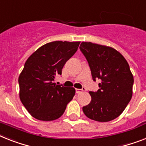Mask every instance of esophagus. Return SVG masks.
<instances>
[{"instance_id": "1", "label": "esophagus", "mask_w": 146, "mask_h": 146, "mask_svg": "<svg viewBox=\"0 0 146 146\" xmlns=\"http://www.w3.org/2000/svg\"><path fill=\"white\" fill-rule=\"evenodd\" d=\"M76 92L77 94L82 93V92H83V89H78V88H76Z\"/></svg>"}]
</instances>
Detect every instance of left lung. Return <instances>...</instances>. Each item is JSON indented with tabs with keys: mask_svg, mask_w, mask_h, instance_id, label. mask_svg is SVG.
I'll return each mask as SVG.
<instances>
[{
	"mask_svg": "<svg viewBox=\"0 0 146 146\" xmlns=\"http://www.w3.org/2000/svg\"><path fill=\"white\" fill-rule=\"evenodd\" d=\"M79 48L87 59L94 81L100 89L90 92L92 100L82 110L88 118L106 122L120 115L133 95V76L126 59L110 46L82 42Z\"/></svg>",
	"mask_w": 146,
	"mask_h": 146,
	"instance_id": "left-lung-1",
	"label": "left lung"
}]
</instances>
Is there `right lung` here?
Instances as JSON below:
<instances>
[{
    "instance_id": "1",
    "label": "right lung",
    "mask_w": 146,
    "mask_h": 146,
    "mask_svg": "<svg viewBox=\"0 0 146 146\" xmlns=\"http://www.w3.org/2000/svg\"><path fill=\"white\" fill-rule=\"evenodd\" d=\"M79 43V41L48 42L27 59L19 76V98L34 118L49 121L64 114L76 90L53 82L57 74L61 75L64 65L75 54Z\"/></svg>"
}]
</instances>
